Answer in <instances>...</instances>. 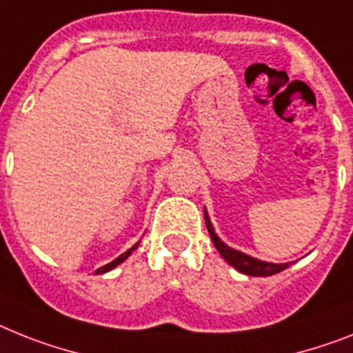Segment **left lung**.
Wrapping results in <instances>:
<instances>
[{"label": "left lung", "mask_w": 353, "mask_h": 353, "mask_svg": "<svg viewBox=\"0 0 353 353\" xmlns=\"http://www.w3.org/2000/svg\"><path fill=\"white\" fill-rule=\"evenodd\" d=\"M205 225H208V231L211 234V240L214 243V247L218 249V252L225 258L229 263L234 267L236 270H240L247 276H272L278 274L281 270H285L288 267V263H269V261L256 260V258H250V256L243 254L240 250H234L231 247H227L220 238L216 236L214 229L211 225V220H209L208 212H205Z\"/></svg>", "instance_id": "left-lung-1"}]
</instances>
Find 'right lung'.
<instances>
[{"instance_id":"add662e5","label":"right lung","mask_w":353,"mask_h":353,"mask_svg":"<svg viewBox=\"0 0 353 353\" xmlns=\"http://www.w3.org/2000/svg\"><path fill=\"white\" fill-rule=\"evenodd\" d=\"M139 243H141V241H139ZM139 243H135V245L131 247V249H128L126 252H124V254H121V256H119V258H115V260H113L112 263H108V265H104V267H101V269H97V270H95V272H97V274H104V272H108V270H112L113 267H117L119 263H122V261L126 260L128 256H130L131 252H133V250L137 249V247H139Z\"/></svg>"}]
</instances>
